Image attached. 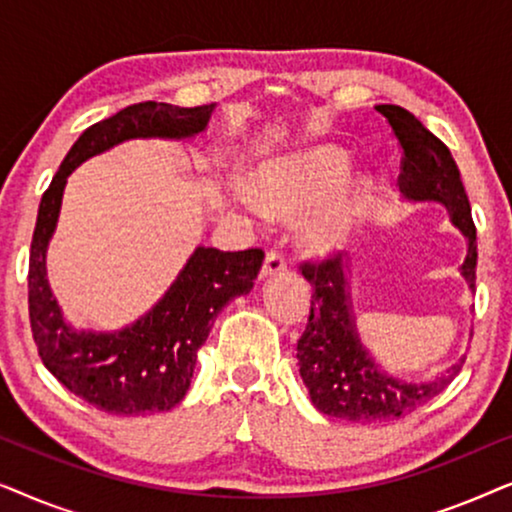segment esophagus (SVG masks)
I'll use <instances>...</instances> for the list:
<instances>
[{
	"instance_id": "esophagus-1",
	"label": "esophagus",
	"mask_w": 512,
	"mask_h": 512,
	"mask_svg": "<svg viewBox=\"0 0 512 512\" xmlns=\"http://www.w3.org/2000/svg\"><path fill=\"white\" fill-rule=\"evenodd\" d=\"M284 270H286V258L279 254V251H268V254H265L263 268H261V279L272 277V275H282Z\"/></svg>"
}]
</instances>
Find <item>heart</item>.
Masks as SVG:
<instances>
[{"mask_svg":"<svg viewBox=\"0 0 512 512\" xmlns=\"http://www.w3.org/2000/svg\"><path fill=\"white\" fill-rule=\"evenodd\" d=\"M347 160L333 146H317L256 172V191L235 184V198L272 216H298L300 249L312 258L338 254L352 240L366 209V186L345 174Z\"/></svg>","mask_w":512,"mask_h":512,"instance_id":"heart-1","label":"heart"}]
</instances>
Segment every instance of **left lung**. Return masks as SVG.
I'll return each instance as SVG.
<instances>
[{"mask_svg": "<svg viewBox=\"0 0 512 512\" xmlns=\"http://www.w3.org/2000/svg\"><path fill=\"white\" fill-rule=\"evenodd\" d=\"M375 109L387 118L401 142V193L417 202H443L450 209L454 226L466 235L468 254L461 265V275L475 289V223L450 149L408 109L396 104H380ZM300 270L312 284V305L296 356L300 377L319 412L361 424L394 422L415 412L419 405L429 403L457 377L464 359L429 382H408L384 373L370 359L356 333L349 282L340 258L328 256L324 261H305Z\"/></svg>", "mask_w": 512, "mask_h": 512, "instance_id": "1", "label": "left lung"}]
</instances>
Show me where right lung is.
<instances>
[{
  "instance_id": "obj_1",
  "label": "right lung",
  "mask_w": 512,
  "mask_h": 512,
  "mask_svg": "<svg viewBox=\"0 0 512 512\" xmlns=\"http://www.w3.org/2000/svg\"><path fill=\"white\" fill-rule=\"evenodd\" d=\"M214 104L174 107L130 104L90 125L76 139L41 195L30 249L27 303L44 366L83 401L109 415H153L172 410L191 387L198 349L223 307L251 291L265 254L261 249L198 247L163 298L121 331H79L62 319L46 279V249L58 223L67 177L83 160L137 137L186 139L207 128Z\"/></svg>"
}]
</instances>
